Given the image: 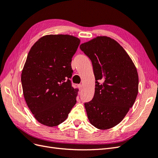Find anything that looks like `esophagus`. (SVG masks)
I'll return each instance as SVG.
<instances>
[{"instance_id": "34e87169", "label": "esophagus", "mask_w": 158, "mask_h": 158, "mask_svg": "<svg viewBox=\"0 0 158 158\" xmlns=\"http://www.w3.org/2000/svg\"><path fill=\"white\" fill-rule=\"evenodd\" d=\"M78 88L80 89V90H81V89H82V84H78Z\"/></svg>"}]
</instances>
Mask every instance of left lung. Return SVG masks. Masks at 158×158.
Instances as JSON below:
<instances>
[{"mask_svg": "<svg viewBox=\"0 0 158 158\" xmlns=\"http://www.w3.org/2000/svg\"><path fill=\"white\" fill-rule=\"evenodd\" d=\"M92 61L95 78L93 99L84 103L90 123L102 130L125 117L138 92V75L132 60L116 41L99 36L81 44Z\"/></svg>", "mask_w": 158, "mask_h": 158, "instance_id": "1", "label": "left lung"}]
</instances>
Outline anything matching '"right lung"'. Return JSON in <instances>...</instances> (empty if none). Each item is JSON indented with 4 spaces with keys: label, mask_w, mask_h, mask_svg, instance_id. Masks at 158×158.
Returning a JSON list of instances; mask_svg holds the SVG:
<instances>
[{
    "label": "right lung",
    "mask_w": 158,
    "mask_h": 158,
    "mask_svg": "<svg viewBox=\"0 0 158 158\" xmlns=\"http://www.w3.org/2000/svg\"><path fill=\"white\" fill-rule=\"evenodd\" d=\"M80 41L69 35L42 37L32 46L21 75L23 96L38 122L55 127L64 122L76 103L72 86V58Z\"/></svg>",
    "instance_id": "1"
}]
</instances>
